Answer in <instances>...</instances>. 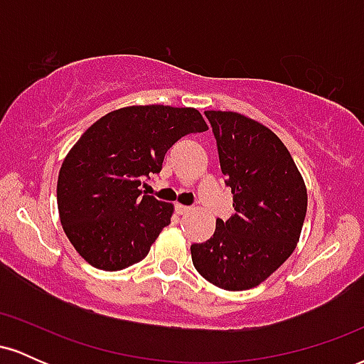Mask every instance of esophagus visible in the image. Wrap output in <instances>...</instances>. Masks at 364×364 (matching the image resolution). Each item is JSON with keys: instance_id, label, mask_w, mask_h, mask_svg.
Wrapping results in <instances>:
<instances>
[{"instance_id": "esophagus-1", "label": "esophagus", "mask_w": 364, "mask_h": 364, "mask_svg": "<svg viewBox=\"0 0 364 364\" xmlns=\"http://www.w3.org/2000/svg\"><path fill=\"white\" fill-rule=\"evenodd\" d=\"M176 214H179V215H186V214H190L191 210H193V208L191 207H188V205H181V203H176Z\"/></svg>"}]
</instances>
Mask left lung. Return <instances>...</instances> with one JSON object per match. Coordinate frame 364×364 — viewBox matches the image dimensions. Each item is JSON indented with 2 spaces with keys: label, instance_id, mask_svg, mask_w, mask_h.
<instances>
[{
  "label": "left lung",
  "instance_id": "obj_1",
  "mask_svg": "<svg viewBox=\"0 0 364 364\" xmlns=\"http://www.w3.org/2000/svg\"><path fill=\"white\" fill-rule=\"evenodd\" d=\"M235 214L217 219L205 243L191 245L202 277L220 289H252L282 265L301 235L308 193L281 139L232 111H205Z\"/></svg>",
  "mask_w": 364,
  "mask_h": 364
}]
</instances>
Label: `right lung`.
Returning <instances> with one entry per match:
<instances>
[{"instance_id": "add662e5", "label": "right lung", "mask_w": 364, "mask_h": 364, "mask_svg": "<svg viewBox=\"0 0 364 364\" xmlns=\"http://www.w3.org/2000/svg\"><path fill=\"white\" fill-rule=\"evenodd\" d=\"M207 129L195 107L150 104L107 112L83 133L56 186L63 231L83 260L116 272L147 257L174 207L140 185L181 136Z\"/></svg>"}]
</instances>
